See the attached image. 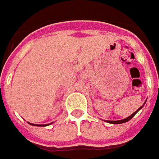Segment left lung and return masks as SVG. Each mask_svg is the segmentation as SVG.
Returning <instances> with one entry per match:
<instances>
[{
	"label": "left lung",
	"instance_id": "obj_1",
	"mask_svg": "<svg viewBox=\"0 0 159 159\" xmlns=\"http://www.w3.org/2000/svg\"><path fill=\"white\" fill-rule=\"evenodd\" d=\"M145 103H146V101H145V102H144V103H143V106L140 107L139 108V109H138L137 111H134V113L132 114V115H130V116H128V117L126 118V119H121V120H116V121H111V120H107L106 122H107V123H111V124H120V123H127V122H128L129 120H130V119H131L132 118H133V117H134V116H135L136 114L138 113V111H139L140 109H142V108H143V107L144 106V104H145Z\"/></svg>",
	"mask_w": 159,
	"mask_h": 159
}]
</instances>
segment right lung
<instances>
[{
  "label": "right lung",
  "mask_w": 159,
  "mask_h": 159,
  "mask_svg": "<svg viewBox=\"0 0 159 159\" xmlns=\"http://www.w3.org/2000/svg\"><path fill=\"white\" fill-rule=\"evenodd\" d=\"M28 123L30 125H32V126H36V127H46V126H48V125L52 124V123H48V124H34V123H29V122H28Z\"/></svg>",
  "instance_id": "right-lung-1"
}]
</instances>
